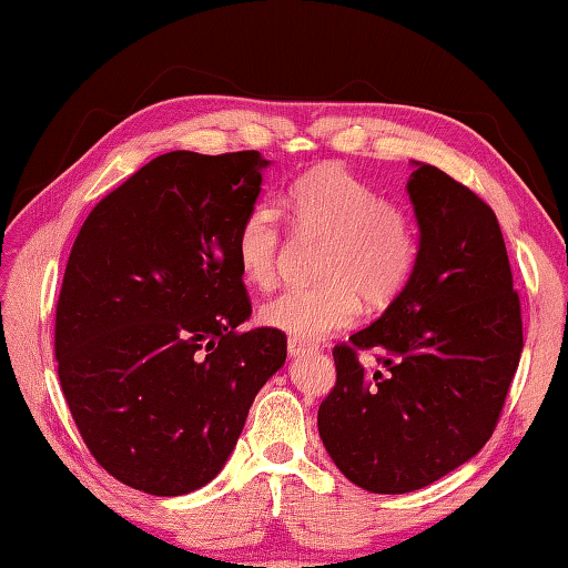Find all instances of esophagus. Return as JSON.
I'll return each mask as SVG.
<instances>
[{
	"label": "esophagus",
	"instance_id": "obj_1",
	"mask_svg": "<svg viewBox=\"0 0 568 568\" xmlns=\"http://www.w3.org/2000/svg\"><path fill=\"white\" fill-rule=\"evenodd\" d=\"M307 351H313V345L311 343H305V341H301V338H291L287 341V353L293 355H303V353H307Z\"/></svg>",
	"mask_w": 568,
	"mask_h": 568
}]
</instances>
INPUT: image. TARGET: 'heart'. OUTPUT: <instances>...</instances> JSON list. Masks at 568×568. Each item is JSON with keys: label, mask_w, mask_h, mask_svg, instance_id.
<instances>
[{"label": "heart", "mask_w": 568, "mask_h": 568, "mask_svg": "<svg viewBox=\"0 0 568 568\" xmlns=\"http://www.w3.org/2000/svg\"><path fill=\"white\" fill-rule=\"evenodd\" d=\"M287 220L303 235L323 237L315 285L285 287L261 307L267 328L293 338H325L361 315V301L390 303L418 257L410 217L343 165H318L287 190ZM283 225L267 205L250 207L235 233L237 267L247 283L267 287L277 275Z\"/></svg>", "instance_id": "b5f03b06"}]
</instances>
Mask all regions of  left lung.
Returning a JSON list of instances; mask_svg holds the SVG:
<instances>
[{
	"label": "left lung",
	"instance_id": "1",
	"mask_svg": "<svg viewBox=\"0 0 568 568\" xmlns=\"http://www.w3.org/2000/svg\"><path fill=\"white\" fill-rule=\"evenodd\" d=\"M408 195L416 265L376 323L335 345V386L318 408L325 450L371 494L416 491L476 456L524 351L494 210L434 165H418ZM361 349H376L382 368L365 372Z\"/></svg>",
	"mask_w": 568,
	"mask_h": 568
}]
</instances>
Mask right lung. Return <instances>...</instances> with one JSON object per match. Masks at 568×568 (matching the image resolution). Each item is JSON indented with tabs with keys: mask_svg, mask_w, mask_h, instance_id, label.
Segmentation results:
<instances>
[{
	"mask_svg": "<svg viewBox=\"0 0 568 568\" xmlns=\"http://www.w3.org/2000/svg\"><path fill=\"white\" fill-rule=\"evenodd\" d=\"M261 152L150 160L77 233L54 318L62 393L94 460L152 496L213 480L283 331L243 333L253 305L235 233L261 195Z\"/></svg>",
	"mask_w": 568,
	"mask_h": 568,
	"instance_id": "obj_1",
	"label": "right lung"
}]
</instances>
